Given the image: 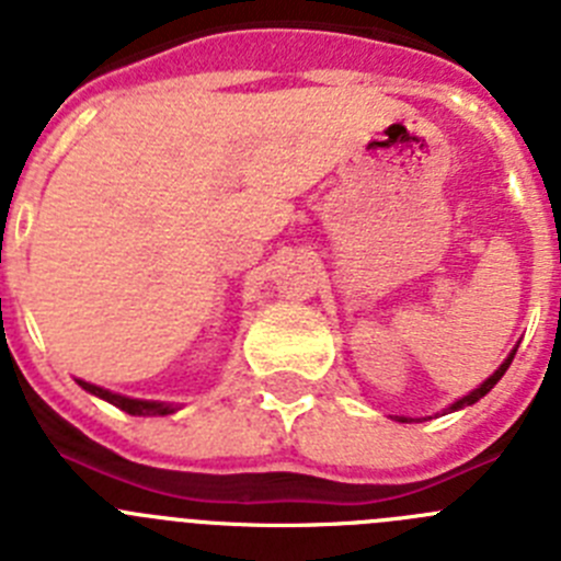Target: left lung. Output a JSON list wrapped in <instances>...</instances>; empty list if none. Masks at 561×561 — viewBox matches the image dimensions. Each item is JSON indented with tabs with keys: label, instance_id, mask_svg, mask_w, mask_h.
<instances>
[{
	"label": "left lung",
	"instance_id": "left-lung-1",
	"mask_svg": "<svg viewBox=\"0 0 561 561\" xmlns=\"http://www.w3.org/2000/svg\"><path fill=\"white\" fill-rule=\"evenodd\" d=\"M514 354H517V348H514L512 354L505 356V359H503V365H500V368L494 370V374L489 376V379H485L483 385H478V388H474V390H469V393H466V396H460L458 401H453V404H449V408L444 410V415H447V413H455V410H463V408H469V404H474V401H480V399H483V396L489 393V390H492L494 385H497L500 379H503V374H505V370H508V365H512ZM396 421H401V424H408V421H413V419H404V415H396Z\"/></svg>",
	"mask_w": 561,
	"mask_h": 561
}]
</instances>
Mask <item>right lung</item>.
Returning a JSON list of instances; mask_svg holds the SVG:
<instances>
[{"label":"right lung","instance_id":"obj_1","mask_svg":"<svg viewBox=\"0 0 561 561\" xmlns=\"http://www.w3.org/2000/svg\"><path fill=\"white\" fill-rule=\"evenodd\" d=\"M87 393L98 396V399L108 401L114 408H121L123 413L128 415H171L180 410V404H173V401H151V399H131V396L123 393H112V390L101 388V385H92V381L76 379Z\"/></svg>","mask_w":561,"mask_h":561}]
</instances>
